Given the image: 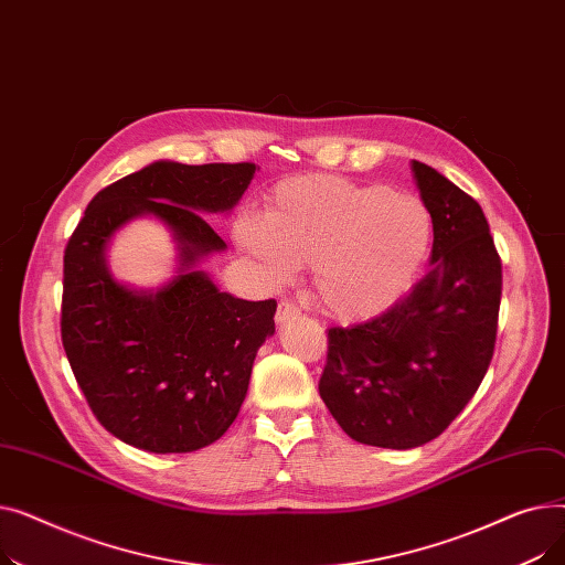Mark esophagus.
<instances>
[{
  "label": "esophagus",
  "mask_w": 565,
  "mask_h": 565,
  "mask_svg": "<svg viewBox=\"0 0 565 565\" xmlns=\"http://www.w3.org/2000/svg\"><path fill=\"white\" fill-rule=\"evenodd\" d=\"M300 316V309L295 302L290 300H281L279 307H277V322H288V320H295Z\"/></svg>",
  "instance_id": "1"
}]
</instances>
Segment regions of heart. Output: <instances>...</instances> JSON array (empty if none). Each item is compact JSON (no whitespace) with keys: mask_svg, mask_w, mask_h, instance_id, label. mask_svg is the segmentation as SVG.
Wrapping results in <instances>:
<instances>
[{"mask_svg":"<svg viewBox=\"0 0 565 565\" xmlns=\"http://www.w3.org/2000/svg\"><path fill=\"white\" fill-rule=\"evenodd\" d=\"M235 241L275 281L311 263L316 298L343 320L371 318L409 290L433 245L424 199L339 175H298L277 183L265 215L235 220Z\"/></svg>","mask_w":565,"mask_h":565,"instance_id":"b5f03b06","label":"heart"}]
</instances>
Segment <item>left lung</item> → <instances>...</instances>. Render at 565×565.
<instances>
[{
	"label": "left lung",
	"mask_w": 565,
	"mask_h": 565,
	"mask_svg": "<svg viewBox=\"0 0 565 565\" xmlns=\"http://www.w3.org/2000/svg\"><path fill=\"white\" fill-rule=\"evenodd\" d=\"M433 215L430 273L401 302L328 330L318 390L354 441L414 449L439 437L477 394L492 362L501 258L481 205L412 162Z\"/></svg>",
	"instance_id": "8db88e82"
}]
</instances>
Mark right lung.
Instances as JSON below:
<instances>
[{"label":"right lung","instance_id":"right-lung-1","mask_svg":"<svg viewBox=\"0 0 565 565\" xmlns=\"http://www.w3.org/2000/svg\"><path fill=\"white\" fill-rule=\"evenodd\" d=\"M256 171L254 162H153L100 190L68 237L62 343L96 419L130 447L196 451L241 412L277 302L220 292L194 265L226 247L201 213L231 211ZM146 212L182 247V275L156 296L116 285L104 265L113 231Z\"/></svg>","mask_w":565,"mask_h":565}]
</instances>
